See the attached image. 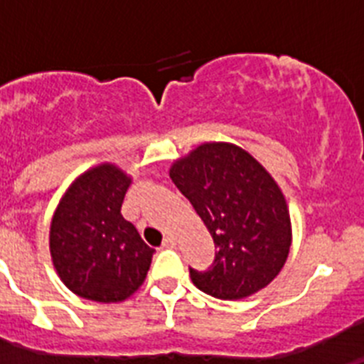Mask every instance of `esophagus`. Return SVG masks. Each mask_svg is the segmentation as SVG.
<instances>
[{
	"mask_svg": "<svg viewBox=\"0 0 364 364\" xmlns=\"http://www.w3.org/2000/svg\"><path fill=\"white\" fill-rule=\"evenodd\" d=\"M173 246H176V239L173 237V235H167L162 242V247H173Z\"/></svg>",
	"mask_w": 364,
	"mask_h": 364,
	"instance_id": "obj_1",
	"label": "esophagus"
}]
</instances>
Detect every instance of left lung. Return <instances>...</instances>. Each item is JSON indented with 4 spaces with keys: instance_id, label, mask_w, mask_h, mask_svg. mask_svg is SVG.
<instances>
[{
    "instance_id": "obj_1",
    "label": "left lung",
    "mask_w": 364,
    "mask_h": 364,
    "mask_svg": "<svg viewBox=\"0 0 364 364\" xmlns=\"http://www.w3.org/2000/svg\"><path fill=\"white\" fill-rule=\"evenodd\" d=\"M169 176L213 237V264L189 268L193 284L224 301L266 288L284 266L291 222L281 188L242 147L202 144L176 160Z\"/></svg>"
}]
</instances>
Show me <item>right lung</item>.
<instances>
[{"instance_id": "right-lung-1", "label": "right lung", "mask_w": 364, "mask_h": 364, "mask_svg": "<svg viewBox=\"0 0 364 364\" xmlns=\"http://www.w3.org/2000/svg\"><path fill=\"white\" fill-rule=\"evenodd\" d=\"M131 178L112 164H100L67 189L50 222L53 264L78 297L120 302L146 281L154 250L122 217Z\"/></svg>"}]
</instances>
